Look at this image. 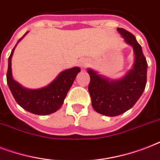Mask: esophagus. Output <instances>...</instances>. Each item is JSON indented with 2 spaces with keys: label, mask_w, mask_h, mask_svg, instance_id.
Returning <instances> with one entry per match:
<instances>
[{
  "label": "esophagus",
  "mask_w": 160,
  "mask_h": 160,
  "mask_svg": "<svg viewBox=\"0 0 160 160\" xmlns=\"http://www.w3.org/2000/svg\"><path fill=\"white\" fill-rule=\"evenodd\" d=\"M78 65L83 70V69H85V66L87 65V61L85 60H84V59H81V60H80L78 61Z\"/></svg>",
  "instance_id": "34e87169"
}]
</instances>
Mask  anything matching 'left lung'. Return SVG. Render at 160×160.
<instances>
[{"mask_svg": "<svg viewBox=\"0 0 160 160\" xmlns=\"http://www.w3.org/2000/svg\"><path fill=\"white\" fill-rule=\"evenodd\" d=\"M117 31L133 48L134 60L131 69L118 80H111L92 69H87L90 76L88 90L92 107L98 113L109 117L131 109L144 92L147 81L148 64L141 46L130 32L123 28H117Z\"/></svg>", "mask_w": 160, "mask_h": 160, "instance_id": "obj_1", "label": "left lung"}]
</instances>
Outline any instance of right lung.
Returning a JSON list of instances; mask_svg holds the SVG:
<instances>
[{
  "instance_id": "1",
  "label": "right lung",
  "mask_w": 160,
  "mask_h": 160,
  "mask_svg": "<svg viewBox=\"0 0 160 160\" xmlns=\"http://www.w3.org/2000/svg\"><path fill=\"white\" fill-rule=\"evenodd\" d=\"M27 33L28 31L17 41L9 56L6 74L7 85L17 104L24 109L38 115H47L55 113L62 106L68 91L80 71V68L75 66L63 70L52 82L43 88L31 90L22 86L14 80L11 70V58L17 44Z\"/></svg>"
}]
</instances>
